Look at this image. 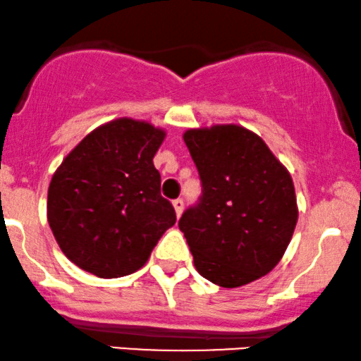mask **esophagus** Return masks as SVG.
<instances>
[{"instance_id":"obj_1","label":"esophagus","mask_w":361,"mask_h":361,"mask_svg":"<svg viewBox=\"0 0 361 361\" xmlns=\"http://www.w3.org/2000/svg\"><path fill=\"white\" fill-rule=\"evenodd\" d=\"M172 206H173V211H176V216L180 217L182 211H184V201H182V199H176V201L172 202Z\"/></svg>"}]
</instances>
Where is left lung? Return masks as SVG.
Wrapping results in <instances>:
<instances>
[{
    "label": "left lung",
    "instance_id": "1",
    "mask_svg": "<svg viewBox=\"0 0 361 361\" xmlns=\"http://www.w3.org/2000/svg\"><path fill=\"white\" fill-rule=\"evenodd\" d=\"M202 180L197 207L179 221L194 266L222 288H239L274 269L298 222L291 173L257 133L235 123L184 132Z\"/></svg>",
    "mask_w": 361,
    "mask_h": 361
}]
</instances>
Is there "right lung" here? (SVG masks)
Segmentation results:
<instances>
[{"label": "right lung", "instance_id": "add662e5", "mask_svg": "<svg viewBox=\"0 0 361 361\" xmlns=\"http://www.w3.org/2000/svg\"><path fill=\"white\" fill-rule=\"evenodd\" d=\"M164 139V128L120 117L92 130L58 166L48 188V224L80 269L104 279L135 273L176 224L154 167Z\"/></svg>", "mask_w": 361, "mask_h": 361}]
</instances>
